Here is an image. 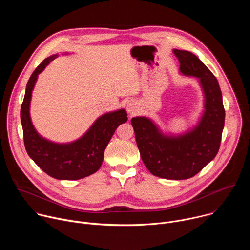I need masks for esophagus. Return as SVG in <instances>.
I'll return each mask as SVG.
<instances>
[{
	"label": "esophagus",
	"instance_id": "obj_1",
	"mask_svg": "<svg viewBox=\"0 0 250 250\" xmlns=\"http://www.w3.org/2000/svg\"><path fill=\"white\" fill-rule=\"evenodd\" d=\"M126 109H127V112L132 115V114H135L136 112V104L134 102H128L127 104H126Z\"/></svg>",
	"mask_w": 250,
	"mask_h": 250
}]
</instances>
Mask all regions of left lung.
Returning a JSON list of instances; mask_svg holds the SVG:
<instances>
[{
  "label": "left lung",
  "mask_w": 250,
  "mask_h": 250,
  "mask_svg": "<svg viewBox=\"0 0 250 250\" xmlns=\"http://www.w3.org/2000/svg\"><path fill=\"white\" fill-rule=\"evenodd\" d=\"M180 72L199 79L205 96V111L198 124L177 135L164 134L146 117L131 119L140 157L154 176L184 180L195 176L219 152L225 125L222 91L217 78L192 52L173 49Z\"/></svg>",
  "instance_id": "left-lung-1"
}]
</instances>
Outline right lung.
Returning a JSON list of instances; mask_svg holds the SVG:
<instances>
[{"label": "right lung", "instance_id": "add662e5", "mask_svg": "<svg viewBox=\"0 0 250 250\" xmlns=\"http://www.w3.org/2000/svg\"><path fill=\"white\" fill-rule=\"evenodd\" d=\"M57 56L54 54L45 58L26 84L21 108L23 141L28 156L46 174L58 180H78L100 169L106 146L117 127L127 121V115L124 109L104 114L84 135L68 144H55L41 136L29 116L31 93L39 74Z\"/></svg>", "mask_w": 250, "mask_h": 250}]
</instances>
